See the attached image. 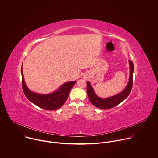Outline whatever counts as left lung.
I'll list each match as a JSON object with an SVG mask.
<instances>
[{
    "label": "left lung",
    "mask_w": 158,
    "mask_h": 158,
    "mask_svg": "<svg viewBox=\"0 0 158 158\" xmlns=\"http://www.w3.org/2000/svg\"><path fill=\"white\" fill-rule=\"evenodd\" d=\"M129 63L130 67V75L129 81L124 89L118 94L104 99L101 98L96 95L91 83L89 81L86 82L88 96L90 102L92 103L93 105L102 109H109L119 104L121 102H123L128 97L132 88V77L134 72L133 62L131 60H129Z\"/></svg>",
    "instance_id": "left-lung-1"
}]
</instances>
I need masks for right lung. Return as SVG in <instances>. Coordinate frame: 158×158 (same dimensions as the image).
<instances>
[{
    "instance_id": "obj_1",
    "label": "right lung",
    "mask_w": 158,
    "mask_h": 158,
    "mask_svg": "<svg viewBox=\"0 0 158 158\" xmlns=\"http://www.w3.org/2000/svg\"><path fill=\"white\" fill-rule=\"evenodd\" d=\"M21 70L22 75V86L26 97L34 104L48 110H56L64 105L69 96L70 89L76 83V81L65 83L56 91L50 94H39L30 91L27 88L24 81L22 67Z\"/></svg>"
}]
</instances>
